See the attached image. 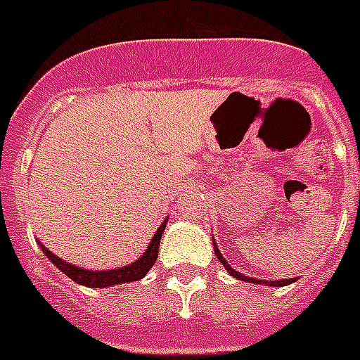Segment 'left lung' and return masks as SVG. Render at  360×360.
I'll return each mask as SVG.
<instances>
[{"label": "left lung", "instance_id": "left-lung-1", "mask_svg": "<svg viewBox=\"0 0 360 360\" xmlns=\"http://www.w3.org/2000/svg\"><path fill=\"white\" fill-rule=\"evenodd\" d=\"M215 254H217L219 262L227 267V271L234 276V278H240V281H248V282H262V281H255V278H250V276H244L242 273H238V271H234V269L231 267L225 259H223V255H221V252L217 250V246H215ZM290 282H294V281H271V282H265V284H267V286H286V284H290Z\"/></svg>", "mask_w": 360, "mask_h": 360}]
</instances>
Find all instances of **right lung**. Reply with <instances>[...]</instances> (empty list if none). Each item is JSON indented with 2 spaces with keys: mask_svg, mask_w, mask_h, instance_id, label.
Instances as JSON below:
<instances>
[{
  "mask_svg": "<svg viewBox=\"0 0 360 360\" xmlns=\"http://www.w3.org/2000/svg\"><path fill=\"white\" fill-rule=\"evenodd\" d=\"M166 225H160L156 234L153 236V240L148 244V250H146L143 257H139L137 262L127 265V267L122 269H112V271H87V269L74 267L70 263H66L65 259H60L55 254H51L44 244H39V248L44 250V254L55 263V267H58L63 273H65L68 278H72L78 284H84L87 288H106V286H112V284H124V282H133L141 281L143 276L153 269L156 257H158V248H160V238H162V233H164Z\"/></svg>",
  "mask_w": 360,
  "mask_h": 360,
  "instance_id": "obj_1",
  "label": "right lung"
}]
</instances>
